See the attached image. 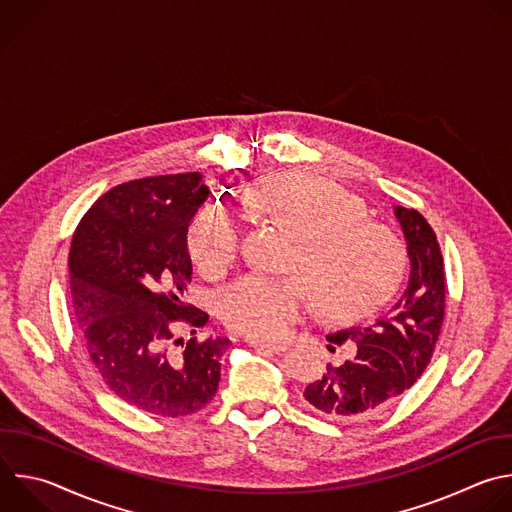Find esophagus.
<instances>
[{"instance_id":"obj_1","label":"esophagus","mask_w":512,"mask_h":512,"mask_svg":"<svg viewBox=\"0 0 512 512\" xmlns=\"http://www.w3.org/2000/svg\"><path fill=\"white\" fill-rule=\"evenodd\" d=\"M259 352H271V354H283L287 350L285 344H265V342H249Z\"/></svg>"}]
</instances>
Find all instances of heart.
I'll list each match as a JSON object with an SVG mask.
<instances>
[{
  "label": "heart",
  "mask_w": 512,
  "mask_h": 512,
  "mask_svg": "<svg viewBox=\"0 0 512 512\" xmlns=\"http://www.w3.org/2000/svg\"><path fill=\"white\" fill-rule=\"evenodd\" d=\"M247 207L297 237L285 279L245 277L219 301L223 321L259 342L285 337L311 307L354 315L382 303L402 281L400 239L366 219L364 205L339 187L305 175H277L253 185ZM241 227L219 205L201 207L185 235L187 253L205 277L227 273L241 253Z\"/></svg>",
  "instance_id": "b5f03b06"
}]
</instances>
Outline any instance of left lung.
Masks as SVG:
<instances>
[{
	"mask_svg": "<svg viewBox=\"0 0 512 512\" xmlns=\"http://www.w3.org/2000/svg\"><path fill=\"white\" fill-rule=\"evenodd\" d=\"M410 257V283L394 309L368 327L327 335L333 346L356 342L344 364L327 366L303 398L325 420L360 422L384 412L424 374L444 321L446 279L436 233L416 211L394 207ZM329 352L335 348L327 346Z\"/></svg>",
	"mask_w": 512,
	"mask_h": 512,
	"instance_id": "left-lung-1",
	"label": "left lung"
}]
</instances>
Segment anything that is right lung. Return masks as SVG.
<instances>
[{
  "label": "right lung",
  "instance_id": "obj_1",
  "mask_svg": "<svg viewBox=\"0 0 512 512\" xmlns=\"http://www.w3.org/2000/svg\"><path fill=\"white\" fill-rule=\"evenodd\" d=\"M203 175H162L104 193L76 227L68 269L74 315L104 384L130 406L179 418L217 394L227 337L170 348L173 323L197 333L209 315L185 301V235L205 203ZM173 346H179L175 342Z\"/></svg>",
  "mask_w": 512,
  "mask_h": 512
}]
</instances>
